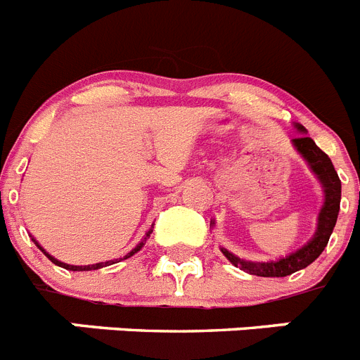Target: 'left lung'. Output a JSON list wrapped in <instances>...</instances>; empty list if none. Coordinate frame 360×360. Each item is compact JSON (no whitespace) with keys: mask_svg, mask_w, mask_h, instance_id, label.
<instances>
[{"mask_svg":"<svg viewBox=\"0 0 360 360\" xmlns=\"http://www.w3.org/2000/svg\"><path fill=\"white\" fill-rule=\"evenodd\" d=\"M297 128L304 132V128L301 124H297ZM297 152L308 161L310 168L314 170L315 176L321 179L326 192V201H324L323 210L319 215V228L315 232L314 239L301 248L295 254L288 255L286 259H281L277 262H246L240 261L233 254H230L228 250L223 248V254L226 255L228 261L232 262L233 266H240L248 274L261 275V277H286V275L295 274L297 270H302L308 264L315 261L319 255L323 254V250L326 248L328 240H330L331 232L335 228L337 215H339L340 208V179L337 176L335 168L331 159L324 154L323 150L315 145V141L308 136H299L293 139Z\"/></svg>","mask_w":360,"mask_h":360,"instance_id":"left-lung-1","label":"left lung"}]
</instances>
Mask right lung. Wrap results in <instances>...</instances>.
I'll return each mask as SVG.
<instances>
[{
  "label": "right lung",
  "instance_id": "add662e5",
  "mask_svg": "<svg viewBox=\"0 0 360 360\" xmlns=\"http://www.w3.org/2000/svg\"><path fill=\"white\" fill-rule=\"evenodd\" d=\"M150 233H152V232H148V233H146V237H148V236H150ZM146 237H145V240H146ZM36 245H37V243H36ZM143 245H145V243H141V245L137 246V248H134V250H132V252H130V254H128V255H127V257H124V259H128V257H130V255H134V254H136V252H139V250H141V246H143ZM37 246H39V245H37ZM39 248H41V246H39ZM41 250H43V248H41ZM43 252H45V250H43ZM45 255H46V257H49V259H50V261L54 262V264H58V266L65 268V270H72V271H85V270H98V268H103V266H108V264H110V262H98V264H92V266H90V264H89V266H72V264H65V262L58 261V259H56V257H52V255H50V254H46V252H45Z\"/></svg>",
  "mask_w": 360,
  "mask_h": 360
}]
</instances>
